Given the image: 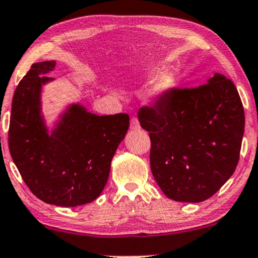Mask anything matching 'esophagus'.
Wrapping results in <instances>:
<instances>
[{
	"mask_svg": "<svg viewBox=\"0 0 258 258\" xmlns=\"http://www.w3.org/2000/svg\"><path fill=\"white\" fill-rule=\"evenodd\" d=\"M130 129L132 130H139L140 129V123H139L138 118L133 117L132 120H130Z\"/></svg>",
	"mask_w": 258,
	"mask_h": 258,
	"instance_id": "obj_1",
	"label": "esophagus"
}]
</instances>
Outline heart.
<instances>
[{
    "instance_id": "obj_1",
    "label": "heart",
    "mask_w": 258,
    "mask_h": 258,
    "mask_svg": "<svg viewBox=\"0 0 258 258\" xmlns=\"http://www.w3.org/2000/svg\"><path fill=\"white\" fill-rule=\"evenodd\" d=\"M146 82L147 83L153 82L152 87L148 92V100L152 102L162 101V100L168 98L176 87V80L171 72L153 71L148 74Z\"/></svg>"
}]
</instances>
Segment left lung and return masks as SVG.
I'll return each instance as SVG.
<instances>
[{"label": "left lung", "mask_w": 258, "mask_h": 258, "mask_svg": "<svg viewBox=\"0 0 258 258\" xmlns=\"http://www.w3.org/2000/svg\"><path fill=\"white\" fill-rule=\"evenodd\" d=\"M138 117L150 132L153 177L169 199L207 201L237 168L245 116L226 76L215 74L198 88L172 90Z\"/></svg>", "instance_id": "1"}]
</instances>
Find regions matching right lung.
I'll use <instances>...</instances> for the list:
<instances>
[{"mask_svg": "<svg viewBox=\"0 0 258 258\" xmlns=\"http://www.w3.org/2000/svg\"><path fill=\"white\" fill-rule=\"evenodd\" d=\"M55 60L36 62L15 89L8 145L30 190L47 204L92 203L107 183L111 162L129 128L126 113L99 116L69 102L50 126L42 112V90L54 78Z\"/></svg>", "mask_w": 258, "mask_h": 258, "instance_id": "obj_1", "label": "right lung"}]
</instances>
